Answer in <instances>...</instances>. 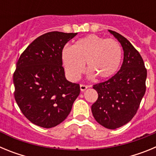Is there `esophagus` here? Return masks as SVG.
<instances>
[{
    "label": "esophagus",
    "instance_id": "esophagus-1",
    "mask_svg": "<svg viewBox=\"0 0 156 156\" xmlns=\"http://www.w3.org/2000/svg\"><path fill=\"white\" fill-rule=\"evenodd\" d=\"M88 86H87V85H83V84H80V90L82 92H83L84 90H86L87 89Z\"/></svg>",
    "mask_w": 156,
    "mask_h": 156
}]
</instances>
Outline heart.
Returning a JSON list of instances; mask_svg holds the SVG:
<instances>
[{
    "label": "heart",
    "mask_w": 156,
    "mask_h": 156,
    "mask_svg": "<svg viewBox=\"0 0 156 156\" xmlns=\"http://www.w3.org/2000/svg\"><path fill=\"white\" fill-rule=\"evenodd\" d=\"M61 59L67 76L71 80L79 79L84 70L89 71L90 78L98 76L105 80L112 77L119 67L122 59V48L118 41L105 39L90 34L78 40L71 47L62 50Z\"/></svg>",
    "instance_id": "b5f03b06"
}]
</instances>
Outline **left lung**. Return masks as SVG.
<instances>
[{"label": "left lung", "instance_id": "1", "mask_svg": "<svg viewBox=\"0 0 156 156\" xmlns=\"http://www.w3.org/2000/svg\"><path fill=\"white\" fill-rule=\"evenodd\" d=\"M108 32L120 43L123 62L115 75L94 85L98 98L92 105L91 111L99 124L115 129L129 122L137 112L145 93L147 70L142 58L130 42L116 32Z\"/></svg>", "mask_w": 156, "mask_h": 156}]
</instances>
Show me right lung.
Returning a JSON list of instances; mask_svg holds the SVG:
<instances>
[{
    "mask_svg": "<svg viewBox=\"0 0 156 156\" xmlns=\"http://www.w3.org/2000/svg\"><path fill=\"white\" fill-rule=\"evenodd\" d=\"M76 33L49 32L40 36L23 51L13 76L15 99L34 124L51 128L71 112L79 96L78 83L67 80L61 52Z\"/></svg>",
    "mask_w": 156,
    "mask_h": 156,
    "instance_id": "1",
    "label": "right lung"
}]
</instances>
